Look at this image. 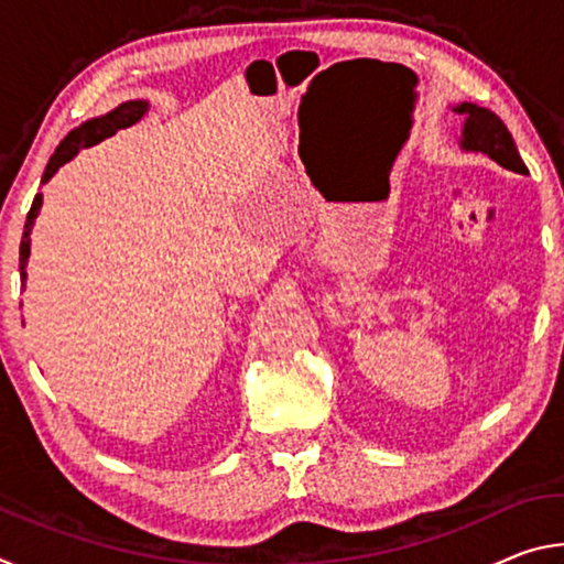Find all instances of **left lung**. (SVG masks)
Instances as JSON below:
<instances>
[{"instance_id":"1","label":"left lung","mask_w":564,"mask_h":564,"mask_svg":"<svg viewBox=\"0 0 564 564\" xmlns=\"http://www.w3.org/2000/svg\"><path fill=\"white\" fill-rule=\"evenodd\" d=\"M453 111L457 117H463L460 141H457L463 151L485 154L492 159L495 164L514 171V174H528V166L522 164L520 151L512 141V133L505 127L498 113H492L485 107H477V104L470 101L455 104Z\"/></svg>"}]
</instances>
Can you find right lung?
Listing matches in <instances>:
<instances>
[{
	"label": "right lung",
	"instance_id": "1",
	"mask_svg": "<svg viewBox=\"0 0 564 564\" xmlns=\"http://www.w3.org/2000/svg\"><path fill=\"white\" fill-rule=\"evenodd\" d=\"M147 111H149L147 99H131V101L119 104V107L111 109L109 113H101V117H94L89 121L79 123V127L66 133L62 144L56 147L54 156L50 159V164H46V169H44L42 184H46V181H50L56 171L66 164V161H72L76 154H79V149L94 147V144H99V141L113 137L119 129H127V127H131V123L141 121V117H144ZM42 202H44L42 194H36L30 214H26L22 243H19V275H22V283H26V263H30V253H32V228H34L36 216H40V212H42Z\"/></svg>",
	"mask_w": 564,
	"mask_h": 564
}]
</instances>
